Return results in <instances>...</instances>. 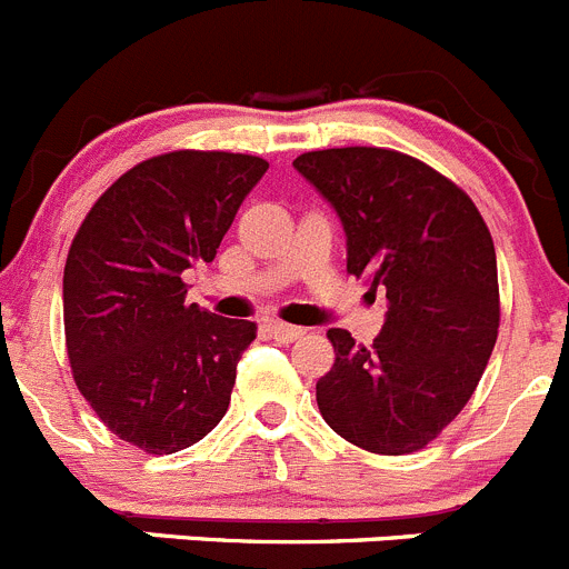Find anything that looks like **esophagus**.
<instances>
[{
  "mask_svg": "<svg viewBox=\"0 0 569 569\" xmlns=\"http://www.w3.org/2000/svg\"><path fill=\"white\" fill-rule=\"evenodd\" d=\"M268 332L270 336L276 338V341H281V343H290V341H296V338H301L305 336V327H293V325H284V321H270L268 325Z\"/></svg>",
  "mask_w": 569,
  "mask_h": 569,
  "instance_id": "esophagus-1",
  "label": "esophagus"
}]
</instances>
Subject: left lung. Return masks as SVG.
I'll list each match as a JSON object with an SVG mask.
<instances>
[{"mask_svg": "<svg viewBox=\"0 0 569 569\" xmlns=\"http://www.w3.org/2000/svg\"><path fill=\"white\" fill-rule=\"evenodd\" d=\"M293 166L341 217L347 273L387 290L369 347L327 332L336 363L316 383L321 417L363 451L415 455L466 409L497 343L491 231L457 182L395 149H321Z\"/></svg>", "mask_w": 569, "mask_h": 569, "instance_id": "1", "label": "left lung"}]
</instances>
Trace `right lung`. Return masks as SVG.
<instances>
[{
    "mask_svg": "<svg viewBox=\"0 0 569 569\" xmlns=\"http://www.w3.org/2000/svg\"><path fill=\"white\" fill-rule=\"evenodd\" d=\"M257 154L177 149L132 166L76 231L64 264V338L78 392L146 455L194 446L226 417L253 321L189 305L182 273L217 257Z\"/></svg>",
    "mask_w": 569,
    "mask_h": 569,
    "instance_id": "add662e5",
    "label": "right lung"
}]
</instances>
